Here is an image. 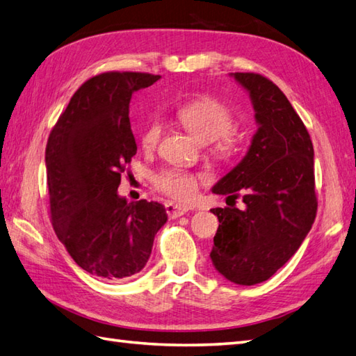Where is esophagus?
I'll return each mask as SVG.
<instances>
[{"mask_svg": "<svg viewBox=\"0 0 356 356\" xmlns=\"http://www.w3.org/2000/svg\"><path fill=\"white\" fill-rule=\"evenodd\" d=\"M165 209H166V214H168L172 218H177V217L184 216V214L188 213V211H190V208H188V207L179 205V203H174V202H166Z\"/></svg>", "mask_w": 356, "mask_h": 356, "instance_id": "obj_1", "label": "esophagus"}]
</instances>
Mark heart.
<instances>
[{"mask_svg":"<svg viewBox=\"0 0 356 356\" xmlns=\"http://www.w3.org/2000/svg\"><path fill=\"white\" fill-rule=\"evenodd\" d=\"M184 127L199 142H213L218 157H228L237 145V136L232 130V115L229 108L214 97H200L185 104L177 111ZM162 124L153 120L140 134L143 148H153L161 138ZM203 180L200 174L179 168H166L154 176L156 190L179 202H190L197 194Z\"/></svg>","mask_w":356,"mask_h":356,"instance_id":"heart-1","label":"heart"}]
</instances>
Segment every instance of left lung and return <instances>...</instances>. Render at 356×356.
Listing matches in <instances>:
<instances>
[{
  "instance_id": "left-lung-1",
  "label": "left lung",
  "mask_w": 356,
  "mask_h": 356,
  "mask_svg": "<svg viewBox=\"0 0 356 356\" xmlns=\"http://www.w3.org/2000/svg\"><path fill=\"white\" fill-rule=\"evenodd\" d=\"M255 111L246 156L213 186L245 208H213L218 229L209 257L229 282H266L298 251L316 214L314 145L303 120L274 82L257 73H229Z\"/></svg>"
}]
</instances>
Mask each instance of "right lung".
<instances>
[{"instance_id": "obj_1", "label": "right lung", "mask_w": 356, "mask_h": 356, "mask_svg": "<svg viewBox=\"0 0 356 356\" xmlns=\"http://www.w3.org/2000/svg\"><path fill=\"white\" fill-rule=\"evenodd\" d=\"M159 74L108 72L86 81L59 116L45 148L51 225L78 266L110 282L145 268L168 220L157 202L118 194L138 151L130 124L134 92Z\"/></svg>"}]
</instances>
